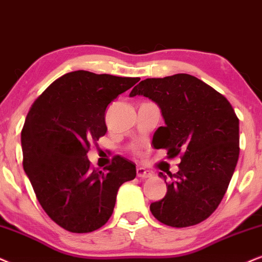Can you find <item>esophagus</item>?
Returning <instances> with one entry per match:
<instances>
[{
    "mask_svg": "<svg viewBox=\"0 0 262 262\" xmlns=\"http://www.w3.org/2000/svg\"><path fill=\"white\" fill-rule=\"evenodd\" d=\"M137 175H138V178H140V179H147V178L152 177V173H150V171L145 169V168L139 167L137 169Z\"/></svg>",
    "mask_w": 262,
    "mask_h": 262,
    "instance_id": "obj_1",
    "label": "esophagus"
}]
</instances>
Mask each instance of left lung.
I'll list each match as a JSON object with an SVG mask.
<instances>
[{"mask_svg": "<svg viewBox=\"0 0 262 262\" xmlns=\"http://www.w3.org/2000/svg\"><path fill=\"white\" fill-rule=\"evenodd\" d=\"M129 95H144L160 106L165 125L155 132L154 146L165 148L168 158H181L178 173H169L170 181H165L164 198L151 203L152 215L171 227L208 219L226 193L239 156V120L233 107L187 74L146 78Z\"/></svg>", "mask_w": 262, "mask_h": 262, "instance_id": "8db88e82", "label": "left lung"}]
</instances>
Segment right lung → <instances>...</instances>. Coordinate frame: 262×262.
Masks as SVG:
<instances>
[{
  "label": "right lung",
  "mask_w": 262,
  "mask_h": 262,
  "mask_svg": "<svg viewBox=\"0 0 262 262\" xmlns=\"http://www.w3.org/2000/svg\"><path fill=\"white\" fill-rule=\"evenodd\" d=\"M139 77L78 70L55 79L30 107L21 130L23 167L51 219L74 233L104 226L120 186L137 177L135 164L115 156L98 170L87 154L107 132L105 111Z\"/></svg>",
  "instance_id": "add662e5"
}]
</instances>
